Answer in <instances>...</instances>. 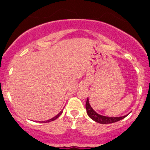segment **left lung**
I'll use <instances>...</instances> for the list:
<instances>
[{
	"label": "left lung",
	"mask_w": 150,
	"mask_h": 150,
	"mask_svg": "<svg viewBox=\"0 0 150 150\" xmlns=\"http://www.w3.org/2000/svg\"><path fill=\"white\" fill-rule=\"evenodd\" d=\"M86 110H87V115H88L93 120H94L95 122L100 124H110L118 122V121L124 119V118L126 117L130 113V112H129L127 115L121 117H107L99 115V114H98L97 112L92 108V106H90L88 98H87V102H86Z\"/></svg>",
	"instance_id": "1"
}]
</instances>
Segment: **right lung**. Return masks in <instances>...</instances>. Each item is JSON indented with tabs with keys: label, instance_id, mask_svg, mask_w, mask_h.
Segmentation results:
<instances>
[{
	"label": "right lung",
	"instance_id": "1",
	"mask_svg": "<svg viewBox=\"0 0 150 150\" xmlns=\"http://www.w3.org/2000/svg\"><path fill=\"white\" fill-rule=\"evenodd\" d=\"M62 113H63V110H62L61 112H60V113H58V114H57V115H56V116H54V117H52V119L49 120H47V121H41V122H52V121H54V120H55L56 119H57V118H58L59 117H60V115H61Z\"/></svg>",
	"mask_w": 150,
	"mask_h": 150
}]
</instances>
